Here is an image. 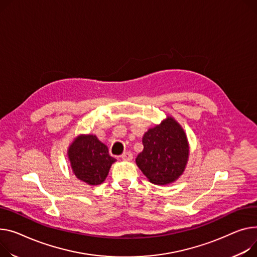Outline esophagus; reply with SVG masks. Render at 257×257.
Here are the masks:
<instances>
[{
  "label": "esophagus",
  "instance_id": "1",
  "mask_svg": "<svg viewBox=\"0 0 257 257\" xmlns=\"http://www.w3.org/2000/svg\"><path fill=\"white\" fill-rule=\"evenodd\" d=\"M121 158H122L123 160L130 161V160H132L133 155H132V153H131L130 151H126V152H124V153L122 154V155H121Z\"/></svg>",
  "mask_w": 257,
  "mask_h": 257
}]
</instances>
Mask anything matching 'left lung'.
Wrapping results in <instances>:
<instances>
[{
	"mask_svg": "<svg viewBox=\"0 0 257 257\" xmlns=\"http://www.w3.org/2000/svg\"><path fill=\"white\" fill-rule=\"evenodd\" d=\"M144 151L136 158L143 174L156 185H166L184 172L189 147L185 132L172 117L150 129L143 138Z\"/></svg>",
	"mask_w": 257,
	"mask_h": 257,
	"instance_id": "1",
	"label": "left lung"
}]
</instances>
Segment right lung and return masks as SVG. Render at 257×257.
<instances>
[{"mask_svg":"<svg viewBox=\"0 0 257 257\" xmlns=\"http://www.w3.org/2000/svg\"><path fill=\"white\" fill-rule=\"evenodd\" d=\"M73 173L77 179L89 185L103 182L115 161L108 154V149L95 135H81L68 151Z\"/></svg>","mask_w":257,"mask_h":257,"instance_id":"add662e5","label":"right lung"}]
</instances>
